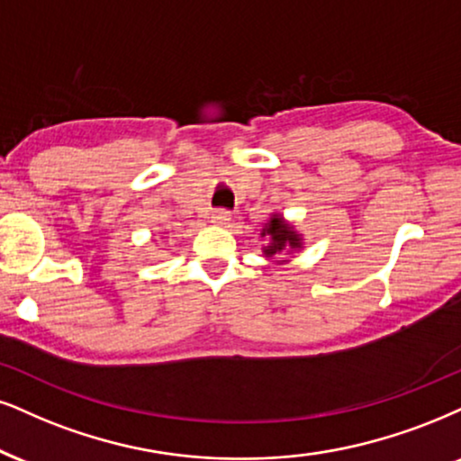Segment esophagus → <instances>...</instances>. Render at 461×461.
Returning a JSON list of instances; mask_svg holds the SVG:
<instances>
[{
	"instance_id": "34e87169",
	"label": "esophagus",
	"mask_w": 461,
	"mask_h": 461,
	"mask_svg": "<svg viewBox=\"0 0 461 461\" xmlns=\"http://www.w3.org/2000/svg\"><path fill=\"white\" fill-rule=\"evenodd\" d=\"M212 221H213V224H218V226L230 224V213L224 212V209H218V212L212 213Z\"/></svg>"
}]
</instances>
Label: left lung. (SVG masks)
<instances>
[{
	"label": "left lung",
	"mask_w": 461,
	"mask_h": 461,
	"mask_svg": "<svg viewBox=\"0 0 461 461\" xmlns=\"http://www.w3.org/2000/svg\"><path fill=\"white\" fill-rule=\"evenodd\" d=\"M260 235L267 237L269 243L263 248L265 257H277V254L291 252V249L301 248V240L297 232L293 230V226H288L286 221L282 220V215H271V220L267 221V226L263 229Z\"/></svg>",
	"instance_id": "obj_1"
}]
</instances>
